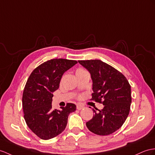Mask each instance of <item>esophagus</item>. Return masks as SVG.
Segmentation results:
<instances>
[{
	"label": "esophagus",
	"instance_id": "34e87169",
	"mask_svg": "<svg viewBox=\"0 0 155 155\" xmlns=\"http://www.w3.org/2000/svg\"><path fill=\"white\" fill-rule=\"evenodd\" d=\"M76 108H77L78 110H81V109L84 108V106H83V105H81V104H78L77 106H76Z\"/></svg>",
	"mask_w": 155,
	"mask_h": 155
}]
</instances>
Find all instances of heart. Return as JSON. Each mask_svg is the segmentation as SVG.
Returning <instances> with one entry per match:
<instances>
[{"mask_svg": "<svg viewBox=\"0 0 155 155\" xmlns=\"http://www.w3.org/2000/svg\"><path fill=\"white\" fill-rule=\"evenodd\" d=\"M78 70H83V69H78Z\"/></svg>", "mask_w": 155, "mask_h": 155, "instance_id": "b5f03b06", "label": "heart"}]
</instances>
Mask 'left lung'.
<instances>
[{
    "label": "left lung",
    "instance_id": "1",
    "mask_svg": "<svg viewBox=\"0 0 155 155\" xmlns=\"http://www.w3.org/2000/svg\"><path fill=\"white\" fill-rule=\"evenodd\" d=\"M87 70L93 81L92 99L102 103V110L93 109V117L86 126L97 135L114 133L125 122L131 103V86L126 78L100 60H78ZM91 108V107H90Z\"/></svg>",
    "mask_w": 155,
    "mask_h": 155
}]
</instances>
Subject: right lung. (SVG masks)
<instances>
[{
    "label": "right lung",
    "mask_w": 155,
    "mask_h": 155,
    "mask_svg": "<svg viewBox=\"0 0 155 155\" xmlns=\"http://www.w3.org/2000/svg\"><path fill=\"white\" fill-rule=\"evenodd\" d=\"M76 60L55 58L41 64L30 74L22 97L24 119L34 134L47 140L61 134L68 123L70 113L76 110L67 103L61 110L52 108L53 92L59 88L62 75L76 64Z\"/></svg>",
    "instance_id": "obj_1"
}]
</instances>
